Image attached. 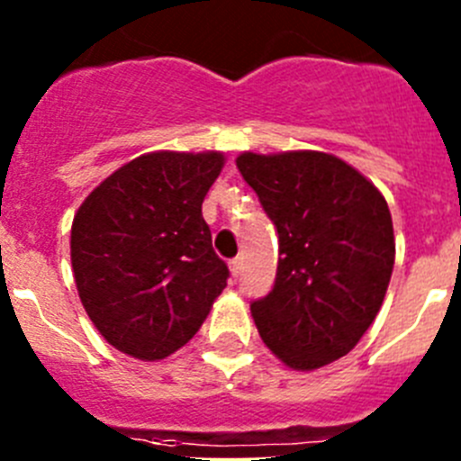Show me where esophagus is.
I'll return each instance as SVG.
<instances>
[{"label":"esophagus","mask_w":461,"mask_h":461,"mask_svg":"<svg viewBox=\"0 0 461 461\" xmlns=\"http://www.w3.org/2000/svg\"><path fill=\"white\" fill-rule=\"evenodd\" d=\"M228 270H230V276H235V279H238L240 270H242V263H240V258L230 260V263H228Z\"/></svg>","instance_id":"esophagus-1"}]
</instances>
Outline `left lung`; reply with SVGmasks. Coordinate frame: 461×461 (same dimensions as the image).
<instances>
[{"instance_id": "8db88e82", "label": "left lung", "mask_w": 461, "mask_h": 461, "mask_svg": "<svg viewBox=\"0 0 461 461\" xmlns=\"http://www.w3.org/2000/svg\"><path fill=\"white\" fill-rule=\"evenodd\" d=\"M235 164L279 233L275 288L251 304L260 339L295 372L325 367L356 348L388 291V203L335 154L242 152Z\"/></svg>"}]
</instances>
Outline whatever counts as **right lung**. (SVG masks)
<instances>
[{"label": "right lung", "instance_id": "right-lung-1", "mask_svg": "<svg viewBox=\"0 0 461 461\" xmlns=\"http://www.w3.org/2000/svg\"><path fill=\"white\" fill-rule=\"evenodd\" d=\"M223 152L140 154L78 207L71 266L99 335L142 362L173 356L201 330L228 267L203 219Z\"/></svg>", "mask_w": 461, "mask_h": 461}]
</instances>
